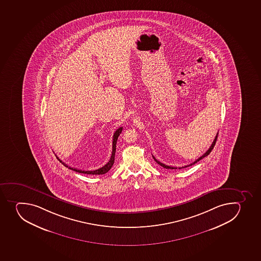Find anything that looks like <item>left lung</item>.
<instances>
[{
	"mask_svg": "<svg viewBox=\"0 0 261 261\" xmlns=\"http://www.w3.org/2000/svg\"><path fill=\"white\" fill-rule=\"evenodd\" d=\"M218 133L216 134V138H215V139H214L213 143H212V144H211V147L208 148V150L204 153L203 155H201V156L199 157V159H197L195 162H193V163H191V164L188 165V166H185V167H178V169H181V168H185V167H190V166H192V165L195 164V163H197V162H199L200 160L203 159V158H204V157L207 156L208 154H210V153H211V150L213 149L214 146H215V144H216V140H217V137H218ZM153 158H154V161L158 163V164L160 165V166H162V167H164V168L167 169H177L176 167H170V166H167V165L163 164V163H162V162H160L159 161H157L155 158H154V156H153Z\"/></svg>",
	"mask_w": 261,
	"mask_h": 261,
	"instance_id": "obj_1",
	"label": "left lung"
}]
</instances>
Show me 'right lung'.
<instances>
[{"label":"right lung","instance_id":"add662e5","mask_svg":"<svg viewBox=\"0 0 261 261\" xmlns=\"http://www.w3.org/2000/svg\"><path fill=\"white\" fill-rule=\"evenodd\" d=\"M122 127H120L117 131L115 132L114 135H113V139H112V156L110 158L109 162H107V164L105 165L104 167H100V168L97 169V170H93V171H83L80 169L73 168V167H70L67 164H65L64 162H62L61 160L57 157L60 162H62V164L64 165L65 167H68L72 171H77L80 173L85 174H91V175H103V174L107 173L110 171V169L112 168V166L114 164L115 161V153H116V144H117V139L119 137L120 134L122 133Z\"/></svg>","mask_w":261,"mask_h":261}]
</instances>
